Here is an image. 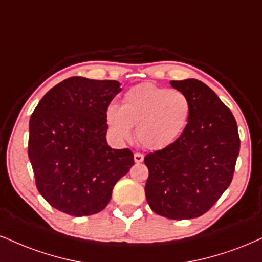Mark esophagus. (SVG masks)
Wrapping results in <instances>:
<instances>
[{"mask_svg": "<svg viewBox=\"0 0 262 262\" xmlns=\"http://www.w3.org/2000/svg\"><path fill=\"white\" fill-rule=\"evenodd\" d=\"M134 159H135V163H142L144 159V156L142 153H135Z\"/></svg>", "mask_w": 262, "mask_h": 262, "instance_id": "1", "label": "esophagus"}]
</instances>
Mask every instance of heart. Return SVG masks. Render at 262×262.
Segmentation results:
<instances>
[{
  "label": "heart",
  "mask_w": 262,
  "mask_h": 262,
  "mask_svg": "<svg viewBox=\"0 0 262 262\" xmlns=\"http://www.w3.org/2000/svg\"><path fill=\"white\" fill-rule=\"evenodd\" d=\"M190 109L185 93L142 83L125 93L121 106L111 104L106 108L105 120L113 137L118 141L131 140L135 126L141 144L158 150L169 147L183 134Z\"/></svg>",
  "instance_id": "heart-1"
}]
</instances>
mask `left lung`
Returning <instances> with one entry per match:
<instances>
[{
  "instance_id": "left-lung-1",
  "label": "left lung",
  "mask_w": 262,
  "mask_h": 262,
  "mask_svg": "<svg viewBox=\"0 0 262 262\" xmlns=\"http://www.w3.org/2000/svg\"><path fill=\"white\" fill-rule=\"evenodd\" d=\"M170 83L188 97L189 121L172 144L144 157V190L156 214L186 220L205 214L231 185L241 140L233 114L209 86L195 79Z\"/></svg>"
}]
</instances>
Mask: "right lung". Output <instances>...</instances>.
Returning <instances> with one entry per match:
<instances>
[{
	"instance_id": "obj_1",
	"label": "right lung",
	"mask_w": 262,
	"mask_h": 262,
	"mask_svg": "<svg viewBox=\"0 0 262 262\" xmlns=\"http://www.w3.org/2000/svg\"><path fill=\"white\" fill-rule=\"evenodd\" d=\"M121 91L115 80L73 76L51 89L29 122L28 154L37 190L64 214L102 211L134 165L128 148L106 143L105 112Z\"/></svg>"
}]
</instances>
